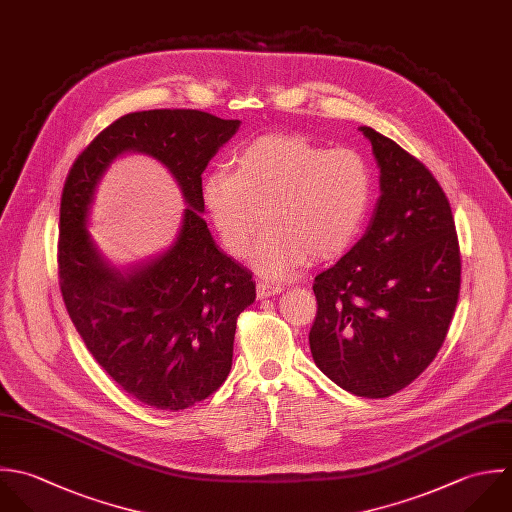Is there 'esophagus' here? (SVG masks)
Wrapping results in <instances>:
<instances>
[{
    "label": "esophagus",
    "mask_w": 512,
    "mask_h": 512,
    "mask_svg": "<svg viewBox=\"0 0 512 512\" xmlns=\"http://www.w3.org/2000/svg\"><path fill=\"white\" fill-rule=\"evenodd\" d=\"M281 291H283V287L277 285V283H269V281H259V283H257V297H259V299L279 295Z\"/></svg>",
    "instance_id": "esophagus-1"
}]
</instances>
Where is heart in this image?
<instances>
[{
	"label": "heart",
	"instance_id": "obj_1",
	"mask_svg": "<svg viewBox=\"0 0 512 512\" xmlns=\"http://www.w3.org/2000/svg\"><path fill=\"white\" fill-rule=\"evenodd\" d=\"M203 181V203L225 249L243 257L263 221L251 261L271 279L293 275L311 255L331 259L359 237L371 203V171L349 147L301 135H261ZM266 211L263 212L262 209Z\"/></svg>",
	"mask_w": 512,
	"mask_h": 512
}]
</instances>
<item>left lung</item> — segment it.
<instances>
[{"label":"left lung","mask_w":512,"mask_h":512,"mask_svg":"<svg viewBox=\"0 0 512 512\" xmlns=\"http://www.w3.org/2000/svg\"><path fill=\"white\" fill-rule=\"evenodd\" d=\"M381 169L365 235L313 283L315 365L341 389L383 399L437 357L461 289V251L445 191L393 139L361 127Z\"/></svg>","instance_id":"obj_1"}]
</instances>
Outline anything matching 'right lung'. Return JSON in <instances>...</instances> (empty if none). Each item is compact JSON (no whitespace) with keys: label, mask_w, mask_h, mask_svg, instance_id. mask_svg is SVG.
I'll use <instances>...</instances> for the list:
<instances>
[{"label":"right lung","mask_w":512,"mask_h":512,"mask_svg":"<svg viewBox=\"0 0 512 512\" xmlns=\"http://www.w3.org/2000/svg\"><path fill=\"white\" fill-rule=\"evenodd\" d=\"M239 125L197 109L127 113L81 151L63 185L57 263L67 313L105 373L155 409H187L223 385L237 317L255 301L251 271L217 247L201 215V173ZM129 150L161 160L188 207L163 254L119 272L98 253L86 219L100 177Z\"/></svg>","instance_id":"1"}]
</instances>
